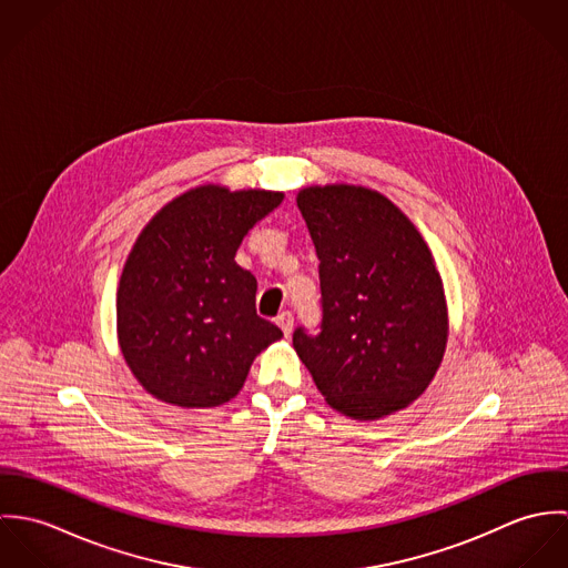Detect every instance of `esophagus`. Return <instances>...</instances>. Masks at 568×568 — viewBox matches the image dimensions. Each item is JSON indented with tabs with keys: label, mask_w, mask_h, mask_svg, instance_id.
<instances>
[{
	"label": "esophagus",
	"mask_w": 568,
	"mask_h": 568,
	"mask_svg": "<svg viewBox=\"0 0 568 568\" xmlns=\"http://www.w3.org/2000/svg\"><path fill=\"white\" fill-rule=\"evenodd\" d=\"M275 322H277V325L282 327V332H284L286 336H291V332H293V313H288V311L280 313Z\"/></svg>",
	"instance_id": "esophagus-1"
}]
</instances>
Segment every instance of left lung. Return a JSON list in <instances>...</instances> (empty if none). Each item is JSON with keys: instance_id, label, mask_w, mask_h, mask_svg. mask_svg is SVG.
Returning <instances> with one entry per match:
<instances>
[{"instance_id": "obj_1", "label": "left lung", "mask_w": 568, "mask_h": 568, "mask_svg": "<svg viewBox=\"0 0 568 568\" xmlns=\"http://www.w3.org/2000/svg\"><path fill=\"white\" fill-rule=\"evenodd\" d=\"M297 207L320 257L322 332L293 345L327 405L378 419L430 385L448 311L430 248L405 214L363 185H311Z\"/></svg>"}]
</instances>
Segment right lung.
<instances>
[{"label":"right lung","mask_w":568,"mask_h":568,"mask_svg":"<svg viewBox=\"0 0 568 568\" xmlns=\"http://www.w3.org/2000/svg\"><path fill=\"white\" fill-rule=\"evenodd\" d=\"M282 192L201 185L153 216L118 286V341L140 385L168 405L210 408L243 389L282 329L255 313V277L236 264L248 230Z\"/></svg>","instance_id":"1"}]
</instances>
